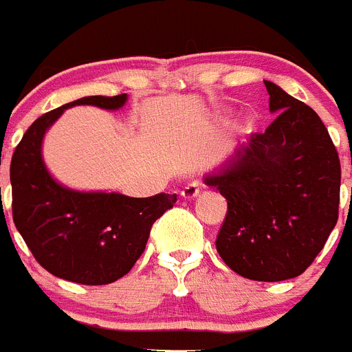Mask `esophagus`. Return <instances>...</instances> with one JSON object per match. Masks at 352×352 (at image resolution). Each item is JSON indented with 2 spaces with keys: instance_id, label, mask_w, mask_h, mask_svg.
Listing matches in <instances>:
<instances>
[{
  "instance_id": "1",
  "label": "esophagus",
  "mask_w": 352,
  "mask_h": 352,
  "mask_svg": "<svg viewBox=\"0 0 352 352\" xmlns=\"http://www.w3.org/2000/svg\"><path fill=\"white\" fill-rule=\"evenodd\" d=\"M201 188H203V183L199 182V179H194V182H190L188 185L185 186L182 190V197L183 199H194L197 197L199 192H201Z\"/></svg>"
}]
</instances>
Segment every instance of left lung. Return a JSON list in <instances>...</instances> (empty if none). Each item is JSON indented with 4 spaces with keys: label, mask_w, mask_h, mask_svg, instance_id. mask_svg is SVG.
I'll list each match as a JSON object with an SVG mask.
<instances>
[{
    "label": "left lung",
    "mask_w": 352,
    "mask_h": 352,
    "mask_svg": "<svg viewBox=\"0 0 352 352\" xmlns=\"http://www.w3.org/2000/svg\"><path fill=\"white\" fill-rule=\"evenodd\" d=\"M275 120L252 133L204 183L227 199L217 252L238 275L280 282L301 275L338 220L340 160L316 111L264 80Z\"/></svg>",
    "instance_id": "1"
}]
</instances>
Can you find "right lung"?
I'll list each match as a JSON object with an SVG mask.
<instances>
[{
  "mask_svg": "<svg viewBox=\"0 0 352 352\" xmlns=\"http://www.w3.org/2000/svg\"><path fill=\"white\" fill-rule=\"evenodd\" d=\"M126 95L84 96L45 113L26 130L10 164L12 214L40 266L63 280L105 285L132 270L155 220L174 206L176 194L129 197L79 192L60 185L42 158L43 135L74 105L116 111Z\"/></svg>",
  "mask_w": 352,
  "mask_h": 352,
  "instance_id": "add662e5",
  "label": "right lung"
}]
</instances>
